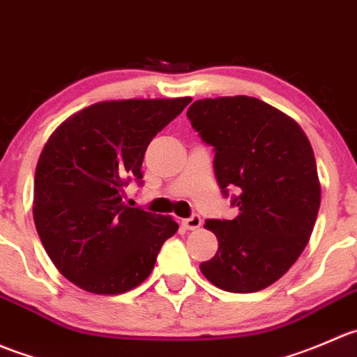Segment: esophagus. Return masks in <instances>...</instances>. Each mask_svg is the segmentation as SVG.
<instances>
[{"label":"esophagus","mask_w":357,"mask_h":357,"mask_svg":"<svg viewBox=\"0 0 357 357\" xmlns=\"http://www.w3.org/2000/svg\"><path fill=\"white\" fill-rule=\"evenodd\" d=\"M182 225L185 229H189V231H196V229L201 227V217L199 215H192L189 218H183Z\"/></svg>","instance_id":"34e87169"}]
</instances>
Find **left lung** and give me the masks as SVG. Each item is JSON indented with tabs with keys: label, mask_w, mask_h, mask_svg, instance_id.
<instances>
[{
	"label": "left lung",
	"mask_w": 357,
	"mask_h": 357,
	"mask_svg": "<svg viewBox=\"0 0 357 357\" xmlns=\"http://www.w3.org/2000/svg\"><path fill=\"white\" fill-rule=\"evenodd\" d=\"M187 118L213 147L222 192L238 190V217L204 224L218 250L201 273L232 294L264 290L294 266L316 224L321 185L309 139L290 116L246 95L196 100Z\"/></svg>",
	"instance_id": "8db88e82"
}]
</instances>
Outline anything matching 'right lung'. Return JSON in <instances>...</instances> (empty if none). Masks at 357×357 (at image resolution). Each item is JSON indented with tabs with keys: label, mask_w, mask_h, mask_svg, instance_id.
Masks as SVG:
<instances>
[{
	"label": "right lung",
	"mask_w": 357,
	"mask_h": 357,
	"mask_svg": "<svg viewBox=\"0 0 357 357\" xmlns=\"http://www.w3.org/2000/svg\"><path fill=\"white\" fill-rule=\"evenodd\" d=\"M189 102H98L67 118L45 144L34 175V224L52 262L81 290L119 295L139 287L177 232L170 215L125 204V185L142 183L147 146Z\"/></svg>",
	"instance_id": "1"
}]
</instances>
